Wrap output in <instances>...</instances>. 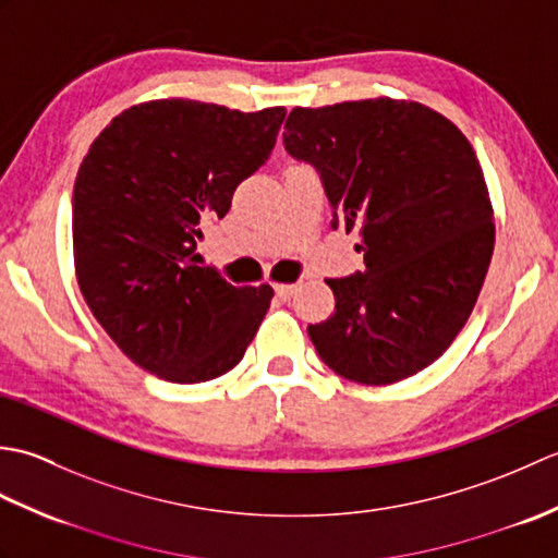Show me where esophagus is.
Returning a JSON list of instances; mask_svg holds the SVG:
<instances>
[{"instance_id": "esophagus-1", "label": "esophagus", "mask_w": 558, "mask_h": 558, "mask_svg": "<svg viewBox=\"0 0 558 558\" xmlns=\"http://www.w3.org/2000/svg\"><path fill=\"white\" fill-rule=\"evenodd\" d=\"M294 292H298V282H278L276 286V294L280 300H290Z\"/></svg>"}]
</instances>
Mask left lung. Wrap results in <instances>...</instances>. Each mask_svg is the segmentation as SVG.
Returning a JSON list of instances; mask_svg holds the SVG:
<instances>
[{
	"mask_svg": "<svg viewBox=\"0 0 558 558\" xmlns=\"http://www.w3.org/2000/svg\"><path fill=\"white\" fill-rule=\"evenodd\" d=\"M286 148L322 172L330 228L357 232L364 270L328 278L310 326L330 369L364 386L426 369L468 324L494 254V208L468 136L414 100L294 108Z\"/></svg>",
	"mask_w": 558,
	"mask_h": 558,
	"instance_id": "8db88e82",
	"label": "left lung"
}]
</instances>
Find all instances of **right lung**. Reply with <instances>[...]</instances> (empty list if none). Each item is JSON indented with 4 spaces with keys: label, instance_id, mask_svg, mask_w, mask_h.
<instances>
[{
    "label": "right lung",
    "instance_id": "add662e5",
    "mask_svg": "<svg viewBox=\"0 0 558 558\" xmlns=\"http://www.w3.org/2000/svg\"><path fill=\"white\" fill-rule=\"evenodd\" d=\"M286 108L186 98L132 105L93 141L74 184V268L93 316L129 360L172 384L242 362L272 300L198 266L196 240L276 146Z\"/></svg>",
    "mask_w": 558,
    "mask_h": 558
}]
</instances>
